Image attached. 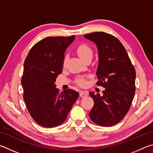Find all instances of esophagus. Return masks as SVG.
Returning a JSON list of instances; mask_svg holds the SVG:
<instances>
[{
	"mask_svg": "<svg viewBox=\"0 0 153 153\" xmlns=\"http://www.w3.org/2000/svg\"><path fill=\"white\" fill-rule=\"evenodd\" d=\"M87 95H88V92L86 91H82H82H80V92H79V96L82 98L86 97H87Z\"/></svg>",
	"mask_w": 153,
	"mask_h": 153,
	"instance_id": "34e87169",
	"label": "esophagus"
}]
</instances>
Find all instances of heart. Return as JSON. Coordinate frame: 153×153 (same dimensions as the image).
Wrapping results in <instances>:
<instances>
[{
  "label": "heart",
  "instance_id": "heart-1",
  "mask_svg": "<svg viewBox=\"0 0 153 153\" xmlns=\"http://www.w3.org/2000/svg\"><path fill=\"white\" fill-rule=\"evenodd\" d=\"M77 53V55H79V56L83 60L86 61L88 59H89L90 57H92V54L93 52L91 47L89 45H88L87 44H82L79 46H78V47L76 49ZM67 56H66L64 58L63 60V64L65 65L66 63ZM76 83L80 86H84L86 85V82L84 78L82 77H80V78H78L76 80Z\"/></svg>",
  "mask_w": 153,
  "mask_h": 153
}]
</instances>
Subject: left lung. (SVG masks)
<instances>
[{"instance_id":"obj_1","label":"left lung","mask_w":153,"mask_h":153,"mask_svg":"<svg viewBox=\"0 0 153 153\" xmlns=\"http://www.w3.org/2000/svg\"><path fill=\"white\" fill-rule=\"evenodd\" d=\"M84 36L97 46V84L105 88L102 97L90 92L94 103L89 116L97 125L112 126L122 120L130 108L136 90L135 69L124 46L115 36L102 32Z\"/></svg>"}]
</instances>
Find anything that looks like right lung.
<instances>
[{"instance_id":"1","label":"right lung","mask_w":153,"mask_h":153,"mask_svg":"<svg viewBox=\"0 0 153 153\" xmlns=\"http://www.w3.org/2000/svg\"><path fill=\"white\" fill-rule=\"evenodd\" d=\"M74 39L75 36L44 38L32 46L25 60L24 100L31 117L42 127L63 123L79 97L72 89L59 93L55 84L62 73L65 52Z\"/></svg>"}]
</instances>
